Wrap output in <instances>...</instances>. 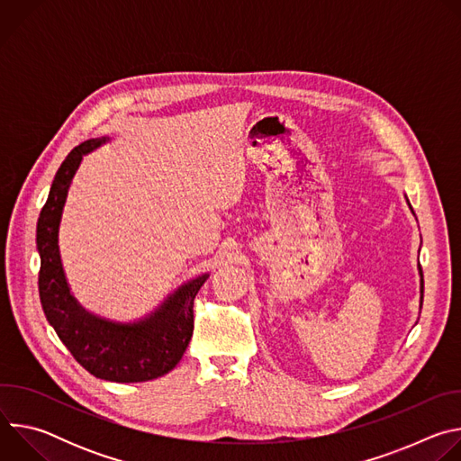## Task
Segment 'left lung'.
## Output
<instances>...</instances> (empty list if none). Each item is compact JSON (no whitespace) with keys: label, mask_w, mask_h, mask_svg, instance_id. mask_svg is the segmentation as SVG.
Here are the masks:
<instances>
[{"label":"left lung","mask_w":461,"mask_h":461,"mask_svg":"<svg viewBox=\"0 0 461 461\" xmlns=\"http://www.w3.org/2000/svg\"><path fill=\"white\" fill-rule=\"evenodd\" d=\"M420 274H421V294H423V270L420 268ZM423 299V297H421Z\"/></svg>","instance_id":"1"}]
</instances>
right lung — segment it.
Instances as JSON below:
<instances>
[{"label":"right lung","instance_id":"right-lung-1","mask_svg":"<svg viewBox=\"0 0 461 461\" xmlns=\"http://www.w3.org/2000/svg\"><path fill=\"white\" fill-rule=\"evenodd\" d=\"M102 142L105 139H93L77 146L61 162L52 180L36 228L41 260L40 301L61 343L89 374L114 383L151 381L171 372L182 359L193 336V301L208 276L184 285L155 313L135 324H114L80 308L63 276L58 226L82 157Z\"/></svg>","mask_w":461,"mask_h":461}]
</instances>
